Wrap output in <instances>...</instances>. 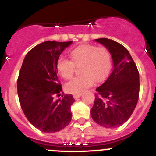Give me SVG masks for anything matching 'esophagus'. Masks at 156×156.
<instances>
[{"mask_svg":"<svg viewBox=\"0 0 156 156\" xmlns=\"http://www.w3.org/2000/svg\"><path fill=\"white\" fill-rule=\"evenodd\" d=\"M81 96V94H76L73 95V97L75 99H78V98H79Z\"/></svg>","mask_w":156,"mask_h":156,"instance_id":"obj_1","label":"esophagus"}]
</instances>
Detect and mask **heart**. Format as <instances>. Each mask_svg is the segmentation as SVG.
I'll return each instance as SVG.
<instances>
[{"mask_svg":"<svg viewBox=\"0 0 156 156\" xmlns=\"http://www.w3.org/2000/svg\"><path fill=\"white\" fill-rule=\"evenodd\" d=\"M70 60L60 57L56 62V70L63 78L71 79L75 66H80L82 75L68 82L66 89L69 93L81 94L94 83L102 82L110 75L112 57L105 47H98L92 44H82L69 52Z\"/></svg>","mask_w":156,"mask_h":156,"instance_id":"b5f03b06","label":"heart"}]
</instances>
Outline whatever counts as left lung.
<instances>
[{
	"label": "left lung",
	"instance_id": "left-lung-1",
	"mask_svg": "<svg viewBox=\"0 0 156 156\" xmlns=\"http://www.w3.org/2000/svg\"><path fill=\"white\" fill-rule=\"evenodd\" d=\"M95 41L111 54L113 69L105 82L96 89L90 115L95 123L116 128L126 123L135 110L140 94V75L127 49L107 38Z\"/></svg>",
	"mask_w": 156,
	"mask_h": 156
}]
</instances>
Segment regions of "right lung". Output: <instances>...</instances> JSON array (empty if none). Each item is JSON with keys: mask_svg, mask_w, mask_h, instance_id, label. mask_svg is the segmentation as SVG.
I'll use <instances>...</instances> for the list:
<instances>
[{"mask_svg": "<svg viewBox=\"0 0 156 156\" xmlns=\"http://www.w3.org/2000/svg\"><path fill=\"white\" fill-rule=\"evenodd\" d=\"M72 41H46L26 55L17 79V93L24 115L32 125L45 133L58 132L72 120V94L60 96L62 84L57 75L56 62Z\"/></svg>", "mask_w": 156, "mask_h": 156, "instance_id": "obj_1", "label": "right lung"}]
</instances>
